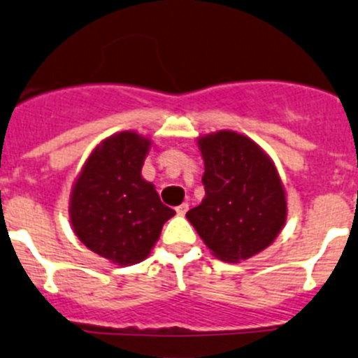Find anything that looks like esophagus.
<instances>
[{
	"label": "esophagus",
	"instance_id": "34e87169",
	"mask_svg": "<svg viewBox=\"0 0 358 358\" xmlns=\"http://www.w3.org/2000/svg\"><path fill=\"white\" fill-rule=\"evenodd\" d=\"M187 210H189V204H187V203H182L180 206H176V213L182 215V217L187 213Z\"/></svg>",
	"mask_w": 358,
	"mask_h": 358
}]
</instances>
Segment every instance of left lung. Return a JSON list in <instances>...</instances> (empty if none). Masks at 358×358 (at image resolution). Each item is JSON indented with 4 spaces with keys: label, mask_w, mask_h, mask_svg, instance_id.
<instances>
[{
    "label": "left lung",
    "mask_w": 358,
    "mask_h": 358,
    "mask_svg": "<svg viewBox=\"0 0 358 358\" xmlns=\"http://www.w3.org/2000/svg\"><path fill=\"white\" fill-rule=\"evenodd\" d=\"M204 161V199L187 218L224 262L266 250L287 220V197L271 157L248 136L218 131L197 138Z\"/></svg>",
    "instance_id": "obj_1"
}]
</instances>
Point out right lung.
<instances>
[{"label": "right lung", "instance_id": "right-lung-1", "mask_svg": "<svg viewBox=\"0 0 358 358\" xmlns=\"http://www.w3.org/2000/svg\"><path fill=\"white\" fill-rule=\"evenodd\" d=\"M152 141L134 131L103 140L76 176L69 222L80 241L117 266L148 257L175 210L141 176Z\"/></svg>", "mask_w": 358, "mask_h": 358}]
</instances>
